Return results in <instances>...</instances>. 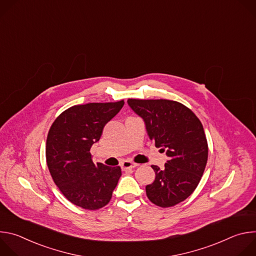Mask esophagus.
Here are the masks:
<instances>
[{
    "mask_svg": "<svg viewBox=\"0 0 256 256\" xmlns=\"http://www.w3.org/2000/svg\"><path fill=\"white\" fill-rule=\"evenodd\" d=\"M138 164L134 163V162L128 161V160H126V161L122 162V168L124 170H126V169H132V168H136V167H138Z\"/></svg>",
    "mask_w": 256,
    "mask_h": 256,
    "instance_id": "esophagus-1",
    "label": "esophagus"
}]
</instances>
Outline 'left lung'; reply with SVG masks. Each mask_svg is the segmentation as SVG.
I'll return each mask as SVG.
<instances>
[{
  "label": "left lung",
  "instance_id": "obj_1",
  "mask_svg": "<svg viewBox=\"0 0 256 256\" xmlns=\"http://www.w3.org/2000/svg\"><path fill=\"white\" fill-rule=\"evenodd\" d=\"M146 124L150 140L166 151L164 169L153 165V184L146 186L148 198L161 208L186 200L196 188L208 161V140L200 120L192 109L167 99H128Z\"/></svg>",
  "mask_w": 256,
  "mask_h": 256
}]
</instances>
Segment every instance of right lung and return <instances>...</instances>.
<instances>
[{"mask_svg":"<svg viewBox=\"0 0 256 256\" xmlns=\"http://www.w3.org/2000/svg\"><path fill=\"white\" fill-rule=\"evenodd\" d=\"M124 104L120 100L74 105L52 122L46 138V163L54 182L72 204L94 210L110 202L122 169L94 164L90 149Z\"/></svg>","mask_w":256,"mask_h":256,"instance_id":"1","label":"right lung"}]
</instances>
